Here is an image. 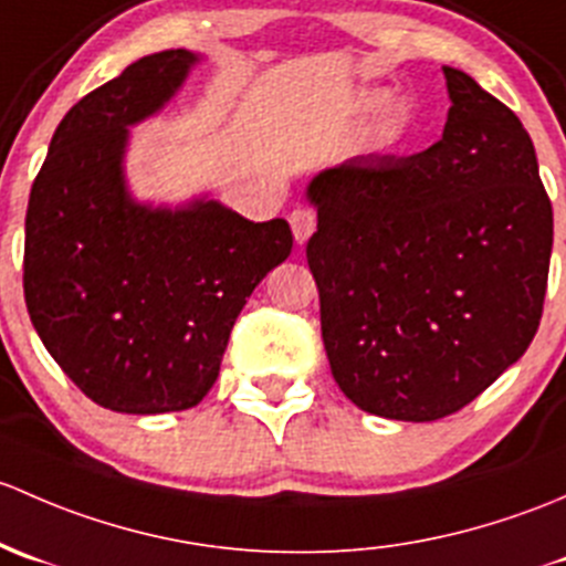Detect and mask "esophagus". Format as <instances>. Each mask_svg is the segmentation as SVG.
<instances>
[{
	"label": "esophagus",
	"mask_w": 566,
	"mask_h": 566,
	"mask_svg": "<svg viewBox=\"0 0 566 566\" xmlns=\"http://www.w3.org/2000/svg\"><path fill=\"white\" fill-rule=\"evenodd\" d=\"M289 223H291V231H294L296 244H305L311 240L313 231H316V214H313V209L296 207L294 212H291Z\"/></svg>",
	"instance_id": "1"
}]
</instances>
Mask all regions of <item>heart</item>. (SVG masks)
Masks as SVG:
<instances>
[{
  "mask_svg": "<svg viewBox=\"0 0 566 566\" xmlns=\"http://www.w3.org/2000/svg\"><path fill=\"white\" fill-rule=\"evenodd\" d=\"M365 103H376V95H365ZM398 122H400V108L395 106H387L381 111V119H378V127H381V130H392V127H398Z\"/></svg>",
  "mask_w": 566,
  "mask_h": 566,
  "instance_id": "heart-1",
  "label": "heart"
}]
</instances>
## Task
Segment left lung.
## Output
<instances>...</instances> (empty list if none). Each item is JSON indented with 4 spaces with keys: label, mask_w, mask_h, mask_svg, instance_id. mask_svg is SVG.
I'll use <instances>...</instances> for the list:
<instances>
[{
    "label": "left lung",
    "mask_w": 566,
    "mask_h": 566,
    "mask_svg": "<svg viewBox=\"0 0 566 566\" xmlns=\"http://www.w3.org/2000/svg\"><path fill=\"white\" fill-rule=\"evenodd\" d=\"M450 114L411 157L318 171L307 264L332 376L400 422L463 409L526 354L543 318L553 209L515 114L444 67Z\"/></svg>",
    "instance_id": "left-lung-1"
}]
</instances>
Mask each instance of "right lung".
<instances>
[{
  "instance_id": "add662e5",
  "label": "right lung",
  "mask_w": 566,
  "mask_h": 566,
  "mask_svg": "<svg viewBox=\"0 0 566 566\" xmlns=\"http://www.w3.org/2000/svg\"><path fill=\"white\" fill-rule=\"evenodd\" d=\"M201 56L160 51L67 111L29 193L23 296L70 381L119 413L193 409L218 381L231 326L291 253L283 218L218 198L138 201L130 127L160 114Z\"/></svg>"
}]
</instances>
